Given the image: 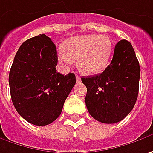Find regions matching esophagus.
Masks as SVG:
<instances>
[{"label":"esophagus","mask_w":153,"mask_h":153,"mask_svg":"<svg viewBox=\"0 0 153 153\" xmlns=\"http://www.w3.org/2000/svg\"><path fill=\"white\" fill-rule=\"evenodd\" d=\"M80 80H81L80 77L79 76V75H76V81H77V82H80Z\"/></svg>","instance_id":"obj_1"}]
</instances>
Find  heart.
<instances>
[{"label":"heart","instance_id":"obj_1","mask_svg":"<svg viewBox=\"0 0 153 153\" xmlns=\"http://www.w3.org/2000/svg\"><path fill=\"white\" fill-rule=\"evenodd\" d=\"M112 50V42L106 35L89 34L68 39L63 49L58 52V60L63 67H68L78 59L81 72L95 74L107 66Z\"/></svg>","mask_w":153,"mask_h":153}]
</instances>
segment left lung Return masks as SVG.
<instances>
[{
    "mask_svg": "<svg viewBox=\"0 0 153 153\" xmlns=\"http://www.w3.org/2000/svg\"><path fill=\"white\" fill-rule=\"evenodd\" d=\"M140 64L132 44L116 43L110 64L103 73L82 77L90 115L103 123H116L133 110L139 93Z\"/></svg>",
    "mask_w": 153,
    "mask_h": 153,
    "instance_id": "1",
    "label": "left lung"
}]
</instances>
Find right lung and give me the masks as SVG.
I'll return each instance as SVG.
<instances>
[{
	"mask_svg": "<svg viewBox=\"0 0 153 153\" xmlns=\"http://www.w3.org/2000/svg\"><path fill=\"white\" fill-rule=\"evenodd\" d=\"M56 48L44 34L24 42L9 72L11 98L17 112L36 126L53 123L76 83L74 74L56 72Z\"/></svg>",
	"mask_w": 153,
	"mask_h": 153,
	"instance_id": "right-lung-1",
	"label": "right lung"
}]
</instances>
